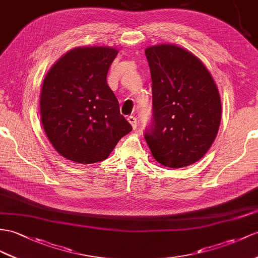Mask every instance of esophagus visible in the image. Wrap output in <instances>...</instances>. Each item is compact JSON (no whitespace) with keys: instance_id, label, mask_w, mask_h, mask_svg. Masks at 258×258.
<instances>
[{"instance_id":"34e87169","label":"esophagus","mask_w":258,"mask_h":258,"mask_svg":"<svg viewBox=\"0 0 258 258\" xmlns=\"http://www.w3.org/2000/svg\"><path fill=\"white\" fill-rule=\"evenodd\" d=\"M127 120L130 122V124L133 125V128L136 129L138 127V122H137V118L135 116H129L127 118Z\"/></svg>"}]
</instances>
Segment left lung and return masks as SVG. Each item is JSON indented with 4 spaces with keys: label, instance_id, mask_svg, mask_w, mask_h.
Listing matches in <instances>:
<instances>
[{
    "label": "left lung",
    "instance_id": "1",
    "mask_svg": "<svg viewBox=\"0 0 258 258\" xmlns=\"http://www.w3.org/2000/svg\"><path fill=\"white\" fill-rule=\"evenodd\" d=\"M152 79V119L144 138L154 159L179 168L199 161L215 141L221 100L197 56L174 45L146 49Z\"/></svg>",
    "mask_w": 258,
    "mask_h": 258
}]
</instances>
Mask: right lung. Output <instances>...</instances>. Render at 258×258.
I'll return each mask as SVG.
<instances>
[{
  "instance_id": "obj_1",
  "label": "right lung",
  "mask_w": 258,
  "mask_h": 258,
  "mask_svg": "<svg viewBox=\"0 0 258 258\" xmlns=\"http://www.w3.org/2000/svg\"><path fill=\"white\" fill-rule=\"evenodd\" d=\"M118 51L108 47L75 48L55 62L43 80L40 114L53 148L66 159L104 161L133 127L120 115L107 84Z\"/></svg>"
}]
</instances>
